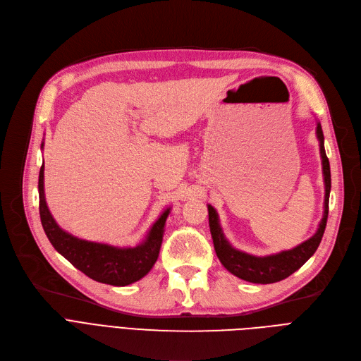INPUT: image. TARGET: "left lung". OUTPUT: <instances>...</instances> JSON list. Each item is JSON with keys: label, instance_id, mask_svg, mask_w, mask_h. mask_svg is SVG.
<instances>
[{"label": "left lung", "instance_id": "1", "mask_svg": "<svg viewBox=\"0 0 361 361\" xmlns=\"http://www.w3.org/2000/svg\"><path fill=\"white\" fill-rule=\"evenodd\" d=\"M316 136L320 146L322 171H324V180H325L324 218H322L319 224L316 234L309 240H306L305 243L298 244L297 247L291 250L279 252L276 255L263 256V257H257L249 253L240 252L226 241L219 225L216 211L211 204H207V211H209V228H211L216 256L224 264V268L228 272H231L233 275L238 276L240 279L249 281L253 283H272V282L282 281L288 278L295 271H298L317 250L326 228L328 212H329L328 209H329V193H331V166L325 152L324 131H322L320 123H317V127H316Z\"/></svg>", "mask_w": 361, "mask_h": 361}]
</instances>
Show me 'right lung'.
<instances>
[{
	"instance_id": "right-lung-1",
	"label": "right lung",
	"mask_w": 361,
	"mask_h": 361,
	"mask_svg": "<svg viewBox=\"0 0 361 361\" xmlns=\"http://www.w3.org/2000/svg\"><path fill=\"white\" fill-rule=\"evenodd\" d=\"M41 147H44V143ZM37 190H39V215L44 231L54 249L63 255L74 268L94 281L116 287H124L136 282L154 268L159 256L164 226L171 207L162 212L157 222L152 225L146 238L136 247H114L109 244L78 238L60 228L45 202L44 165L39 171Z\"/></svg>"
}]
</instances>
